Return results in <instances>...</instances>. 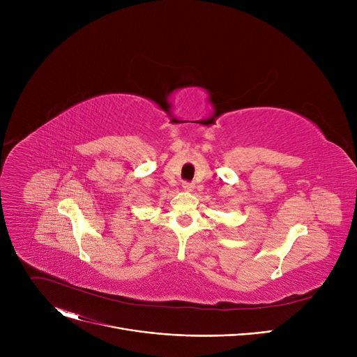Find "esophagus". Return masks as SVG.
<instances>
[{
	"mask_svg": "<svg viewBox=\"0 0 357 357\" xmlns=\"http://www.w3.org/2000/svg\"><path fill=\"white\" fill-rule=\"evenodd\" d=\"M182 188H183L185 192H192V190L195 189V185L190 183V182H183V183H182Z\"/></svg>",
	"mask_w": 357,
	"mask_h": 357,
	"instance_id": "1",
	"label": "esophagus"
}]
</instances>
